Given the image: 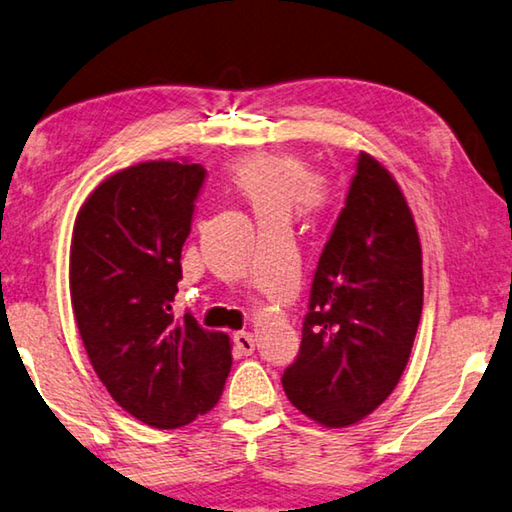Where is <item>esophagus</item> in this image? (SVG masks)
Instances as JSON below:
<instances>
[{
  "label": "esophagus",
  "instance_id": "34e87169",
  "mask_svg": "<svg viewBox=\"0 0 512 512\" xmlns=\"http://www.w3.org/2000/svg\"><path fill=\"white\" fill-rule=\"evenodd\" d=\"M234 346L241 355H250L255 351V335L253 332H237L234 335Z\"/></svg>",
  "mask_w": 512,
  "mask_h": 512
}]
</instances>
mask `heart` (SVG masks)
I'll list each match as a JSON object with an SVG mask.
<instances>
[{"mask_svg":"<svg viewBox=\"0 0 512 512\" xmlns=\"http://www.w3.org/2000/svg\"><path fill=\"white\" fill-rule=\"evenodd\" d=\"M225 180L259 225L289 223L296 212H312L323 200L310 166L289 152L246 154L227 168Z\"/></svg>","mask_w":512,"mask_h":512,"instance_id":"1","label":"heart"}]
</instances>
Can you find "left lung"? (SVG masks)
I'll use <instances>...</instances> for the list:
<instances>
[{
	"label": "left lung",
	"mask_w": 512,
	"mask_h": 512,
	"mask_svg": "<svg viewBox=\"0 0 512 512\" xmlns=\"http://www.w3.org/2000/svg\"><path fill=\"white\" fill-rule=\"evenodd\" d=\"M424 305L421 243L399 184L360 152L314 271L303 342L282 387L323 426L367 417L399 383Z\"/></svg>",
	"instance_id": "1"
}]
</instances>
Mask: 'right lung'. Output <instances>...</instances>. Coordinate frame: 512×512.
I'll return each mask as SVG.
<instances>
[{"label": "right lung", "instance_id": "add662e5", "mask_svg": "<svg viewBox=\"0 0 512 512\" xmlns=\"http://www.w3.org/2000/svg\"><path fill=\"white\" fill-rule=\"evenodd\" d=\"M207 170L145 161L107 177L81 205L70 298L97 378L152 428H180L221 399L232 367L225 332L173 314L182 246Z\"/></svg>", "mask_w": 512, "mask_h": 512}]
</instances>
